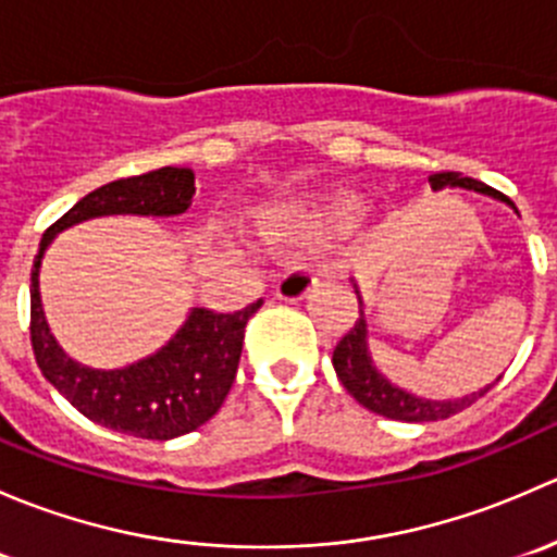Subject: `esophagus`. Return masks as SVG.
Wrapping results in <instances>:
<instances>
[{"label":"esophagus","instance_id":"obj_1","mask_svg":"<svg viewBox=\"0 0 557 557\" xmlns=\"http://www.w3.org/2000/svg\"><path fill=\"white\" fill-rule=\"evenodd\" d=\"M318 288V274L307 267L290 269L288 274H283V280L277 283V299L283 301H301Z\"/></svg>","mask_w":557,"mask_h":557}]
</instances>
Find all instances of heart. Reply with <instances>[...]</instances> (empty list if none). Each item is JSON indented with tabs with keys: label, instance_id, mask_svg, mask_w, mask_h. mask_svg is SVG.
Returning <instances> with one entry per match:
<instances>
[{
	"label": "heart",
	"instance_id": "1",
	"mask_svg": "<svg viewBox=\"0 0 557 557\" xmlns=\"http://www.w3.org/2000/svg\"><path fill=\"white\" fill-rule=\"evenodd\" d=\"M358 221V201L350 194H331L312 201L299 218H296V232L312 245L331 243L350 232ZM263 226H272L269 218H263Z\"/></svg>",
	"mask_w": 557,
	"mask_h": 557
}]
</instances>
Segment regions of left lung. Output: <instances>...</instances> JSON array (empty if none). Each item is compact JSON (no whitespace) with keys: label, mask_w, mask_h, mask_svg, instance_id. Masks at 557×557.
Here are the masks:
<instances>
[{"label":"left lung","mask_w":557,"mask_h":557,"mask_svg":"<svg viewBox=\"0 0 557 557\" xmlns=\"http://www.w3.org/2000/svg\"><path fill=\"white\" fill-rule=\"evenodd\" d=\"M429 183L434 190L447 188V185H450V188L476 190V194L493 196V199H502V201H507V205H512L507 196L498 194V190H493L491 185L480 183V180L460 177L458 172L431 174ZM512 210H515V205H512ZM356 294H358V285H356ZM358 301H361V296H358ZM331 361H334L339 383L347 387V393H350L358 404H363V407L372 409V412L385 414V418L407 420V423H434V420L450 418V414L460 412V409L471 407L476 398L485 396V393L491 391L498 380H502L498 377L493 385L482 387V391L471 393V396L455 398V401H431V398H420V396H414V393L401 391V387L393 385L385 374H380L377 367L372 363V356H369V345H367V314H363V305H361V310H358L356 325H352V329L342 336V342L336 345L334 358H331Z\"/></svg>","instance_id":"8db88e82"}]
</instances>
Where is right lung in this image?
<instances>
[{
    "mask_svg": "<svg viewBox=\"0 0 557 557\" xmlns=\"http://www.w3.org/2000/svg\"><path fill=\"white\" fill-rule=\"evenodd\" d=\"M194 194V172L185 166L112 180L83 196L42 234L32 269V347L45 380L88 420L139 440H174L205 425L221 409L237 377L245 325L263 299L228 314L194 307L159 352L104 372L72 361L50 334L39 301V263L50 239L75 223L102 215H180Z\"/></svg>",
    "mask_w": 557,
    "mask_h": 557,
    "instance_id": "add662e5",
    "label": "right lung"
}]
</instances>
